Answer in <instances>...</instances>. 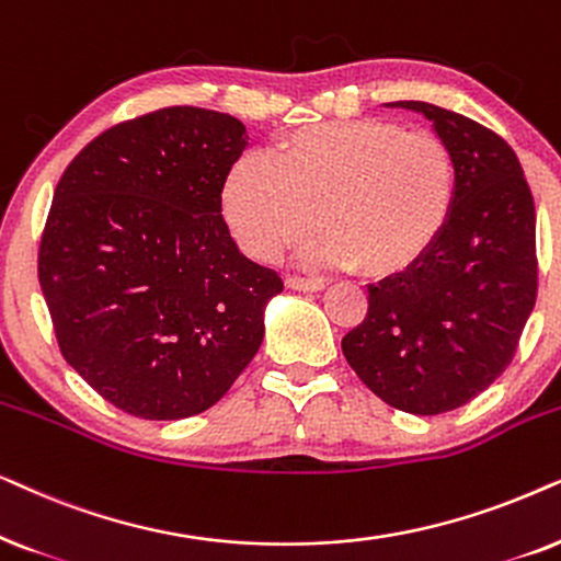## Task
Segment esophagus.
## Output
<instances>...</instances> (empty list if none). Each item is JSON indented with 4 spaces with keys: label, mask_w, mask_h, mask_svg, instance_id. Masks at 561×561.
<instances>
[{
    "label": "esophagus",
    "mask_w": 561,
    "mask_h": 561,
    "mask_svg": "<svg viewBox=\"0 0 561 561\" xmlns=\"http://www.w3.org/2000/svg\"><path fill=\"white\" fill-rule=\"evenodd\" d=\"M287 287L297 293H320L325 287L323 279H305V276H287Z\"/></svg>",
    "instance_id": "34e87169"
}]
</instances>
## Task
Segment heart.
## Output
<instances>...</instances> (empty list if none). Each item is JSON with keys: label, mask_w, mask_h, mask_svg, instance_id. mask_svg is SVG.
Listing matches in <instances>:
<instances>
[{"label": "heart", "mask_w": 561, "mask_h": 561, "mask_svg": "<svg viewBox=\"0 0 561 561\" xmlns=\"http://www.w3.org/2000/svg\"><path fill=\"white\" fill-rule=\"evenodd\" d=\"M457 194V159L442 136L358 117L289 133L268 159H238L222 179L220 205L251 259L274 261L300 243L318 213L325 236L305 256L387 279L436 249Z\"/></svg>", "instance_id": "1"}]
</instances>
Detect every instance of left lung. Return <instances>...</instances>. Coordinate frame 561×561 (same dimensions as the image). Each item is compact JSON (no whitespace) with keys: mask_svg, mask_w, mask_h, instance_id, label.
Here are the masks:
<instances>
[{"mask_svg":"<svg viewBox=\"0 0 561 561\" xmlns=\"http://www.w3.org/2000/svg\"><path fill=\"white\" fill-rule=\"evenodd\" d=\"M423 112L459 169L454 218L428 256L369 285L367 318L341 348L387 405L438 415L467 405L513 362L536 305V210L518 156L497 133L428 102Z\"/></svg>","mask_w":561,"mask_h":561,"instance_id":"obj_1","label":"left lung"}]
</instances>
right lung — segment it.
Wrapping results in <instances>:
<instances>
[{"label": "right lung", "mask_w": 561, "mask_h": 561, "mask_svg": "<svg viewBox=\"0 0 561 561\" xmlns=\"http://www.w3.org/2000/svg\"><path fill=\"white\" fill-rule=\"evenodd\" d=\"M241 119L163 107L104 130L54 192L37 279L58 348L125 413L179 421L213 408L264 339L282 293L222 220Z\"/></svg>", "instance_id": "right-lung-1"}]
</instances>
